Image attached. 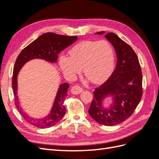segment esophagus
Instances as JSON below:
<instances>
[{
  "mask_svg": "<svg viewBox=\"0 0 159 159\" xmlns=\"http://www.w3.org/2000/svg\"><path fill=\"white\" fill-rule=\"evenodd\" d=\"M83 89L81 88L78 85H74L71 88V91L73 94H79L81 92H82Z\"/></svg>",
  "mask_w": 159,
  "mask_h": 159,
  "instance_id": "34e87169",
  "label": "esophagus"
}]
</instances>
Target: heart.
<instances>
[{
    "instance_id": "obj_1",
    "label": "heart",
    "mask_w": 159,
    "mask_h": 159,
    "mask_svg": "<svg viewBox=\"0 0 159 159\" xmlns=\"http://www.w3.org/2000/svg\"><path fill=\"white\" fill-rule=\"evenodd\" d=\"M70 57L61 56L60 66L68 78H74L82 68L84 74L93 84L106 80L114 66L113 47L106 40L81 41L71 48Z\"/></svg>"
}]
</instances>
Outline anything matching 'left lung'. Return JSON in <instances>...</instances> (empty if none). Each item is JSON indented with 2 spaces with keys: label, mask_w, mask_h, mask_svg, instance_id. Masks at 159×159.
I'll use <instances>...</instances> for the list:
<instances>
[{
  "label": "left lung",
  "mask_w": 159,
  "mask_h": 159,
  "mask_svg": "<svg viewBox=\"0 0 159 159\" xmlns=\"http://www.w3.org/2000/svg\"><path fill=\"white\" fill-rule=\"evenodd\" d=\"M104 32L97 34H102ZM105 38L111 43L117 54V66L109 79L95 88L89 109L90 116L99 124L114 126L133 115L143 95V75L135 52L115 34L110 32ZM111 96L114 103L110 108L102 105V99Z\"/></svg>",
  "instance_id": "obj_1"
}]
</instances>
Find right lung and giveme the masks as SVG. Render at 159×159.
<instances>
[{"instance_id":"1","label":"right lung","mask_w":159,"mask_h":159,"mask_svg":"<svg viewBox=\"0 0 159 159\" xmlns=\"http://www.w3.org/2000/svg\"><path fill=\"white\" fill-rule=\"evenodd\" d=\"M77 40V36L60 35L52 32L45 33L25 48L17 57L14 66L12 80L14 104L22 117L32 125L41 129L49 128L54 126L63 118L66 113L64 100L68 95L67 91L69 88V84L64 83L60 85L52 111L47 117L42 119H33L24 111L19 103L17 95L18 71L26 62L32 59L40 58L50 62H56L59 53Z\"/></svg>"}]
</instances>
